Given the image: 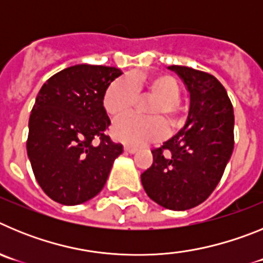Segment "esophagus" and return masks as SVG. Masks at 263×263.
Wrapping results in <instances>:
<instances>
[{
  "mask_svg": "<svg viewBox=\"0 0 263 263\" xmlns=\"http://www.w3.org/2000/svg\"><path fill=\"white\" fill-rule=\"evenodd\" d=\"M124 150L126 153H130V154H133V153H136L138 148L136 147V146H132V145H125L124 146Z\"/></svg>",
  "mask_w": 263,
  "mask_h": 263,
  "instance_id": "esophagus-1",
  "label": "esophagus"
}]
</instances>
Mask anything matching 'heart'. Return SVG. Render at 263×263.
Here are the masks:
<instances>
[{"label":"heart","mask_w":263,"mask_h":263,"mask_svg":"<svg viewBox=\"0 0 263 263\" xmlns=\"http://www.w3.org/2000/svg\"><path fill=\"white\" fill-rule=\"evenodd\" d=\"M139 96L153 99L146 106L150 117H126L117 121L113 134L126 143L139 145L160 138L164 134V124L178 127L183 122L185 106L180 103V85L175 78L167 73L150 76L120 78L106 88L103 104L111 118H121L133 110Z\"/></svg>","instance_id":"b5f03b06"}]
</instances>
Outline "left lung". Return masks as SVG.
<instances>
[{
  "label": "left lung",
  "instance_id": "left-lung-1",
  "mask_svg": "<svg viewBox=\"0 0 263 263\" xmlns=\"http://www.w3.org/2000/svg\"><path fill=\"white\" fill-rule=\"evenodd\" d=\"M190 92L183 129L153 148V164L141 174L147 196L167 210L185 211L208 199L233 153L234 115L227 90L211 73L170 66Z\"/></svg>",
  "mask_w": 263,
  "mask_h": 263
}]
</instances>
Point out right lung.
I'll list each match as a JSON object with an SVG mask.
<instances>
[{
  "label": "right lung",
  "instance_id": "right-lung-1",
  "mask_svg": "<svg viewBox=\"0 0 263 263\" xmlns=\"http://www.w3.org/2000/svg\"><path fill=\"white\" fill-rule=\"evenodd\" d=\"M116 67L78 64L58 72L36 96L29 120L27 155L36 182L52 200L76 205L105 185L124 148L106 136L103 99Z\"/></svg>",
  "mask_w": 263,
  "mask_h": 263
}]
</instances>
